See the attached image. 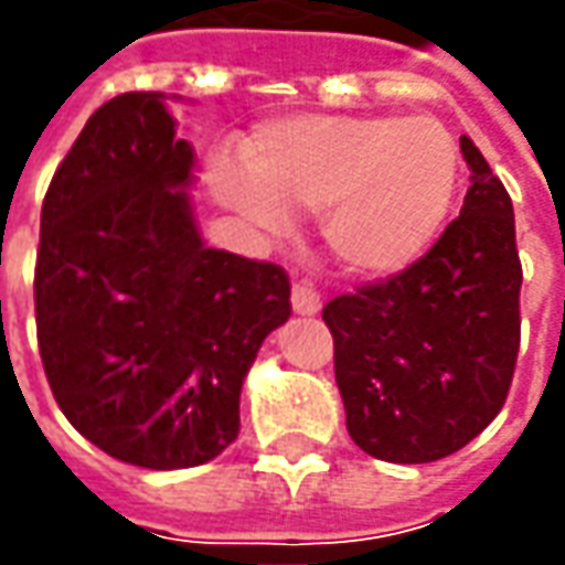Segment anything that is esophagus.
Listing matches in <instances>:
<instances>
[{"instance_id": "obj_1", "label": "esophagus", "mask_w": 565, "mask_h": 565, "mask_svg": "<svg viewBox=\"0 0 565 565\" xmlns=\"http://www.w3.org/2000/svg\"><path fill=\"white\" fill-rule=\"evenodd\" d=\"M290 302H294V312L297 315H315L321 309V294L318 287L309 281L294 284V294H290Z\"/></svg>"}]
</instances>
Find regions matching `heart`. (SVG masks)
<instances>
[{"label":"heart","instance_id":"obj_1","mask_svg":"<svg viewBox=\"0 0 565 565\" xmlns=\"http://www.w3.org/2000/svg\"><path fill=\"white\" fill-rule=\"evenodd\" d=\"M458 179V145L429 117H290L256 136L250 172L225 160L210 170L218 201L268 232H281L287 210L324 213L331 253L362 275L417 263L443 232Z\"/></svg>","mask_w":565,"mask_h":565}]
</instances>
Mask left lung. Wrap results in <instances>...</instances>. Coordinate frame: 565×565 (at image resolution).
Segmentation results:
<instances>
[{
    "label": "left lung",
    "mask_w": 565,
    "mask_h": 565,
    "mask_svg": "<svg viewBox=\"0 0 565 565\" xmlns=\"http://www.w3.org/2000/svg\"><path fill=\"white\" fill-rule=\"evenodd\" d=\"M470 188L417 263L324 306L352 443L390 463H429L504 408L520 352L523 266L508 188L460 138Z\"/></svg>",
    "instance_id": "1"
}]
</instances>
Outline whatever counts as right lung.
I'll use <instances>...</instances> for the list:
<instances>
[{
  "instance_id": "1",
  "label": "right lung",
  "mask_w": 565,
  "mask_h": 565,
  "mask_svg": "<svg viewBox=\"0 0 565 565\" xmlns=\"http://www.w3.org/2000/svg\"><path fill=\"white\" fill-rule=\"evenodd\" d=\"M191 167L163 95L122 92L42 201L33 302L52 395L92 445L148 470L198 467L237 439L247 367L290 318L281 266L203 247Z\"/></svg>"
}]
</instances>
